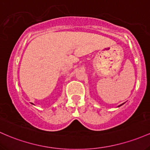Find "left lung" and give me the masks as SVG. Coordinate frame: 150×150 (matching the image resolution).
<instances>
[{"label": "left lung", "instance_id": "obj_1", "mask_svg": "<svg viewBox=\"0 0 150 150\" xmlns=\"http://www.w3.org/2000/svg\"><path fill=\"white\" fill-rule=\"evenodd\" d=\"M123 104H124V103H122V104H121V105H119V106H118V107H120V106H121V105H123Z\"/></svg>", "mask_w": 150, "mask_h": 150}]
</instances>
